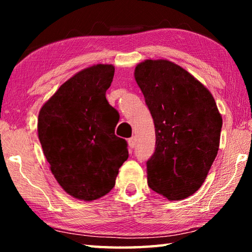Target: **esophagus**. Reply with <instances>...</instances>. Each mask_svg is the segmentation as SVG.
Masks as SVG:
<instances>
[{
  "instance_id": "34e87169",
  "label": "esophagus",
  "mask_w": 252,
  "mask_h": 252,
  "mask_svg": "<svg viewBox=\"0 0 252 252\" xmlns=\"http://www.w3.org/2000/svg\"><path fill=\"white\" fill-rule=\"evenodd\" d=\"M127 144H129L130 149H133L135 147V136H132V138L127 140Z\"/></svg>"
}]
</instances>
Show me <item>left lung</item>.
Instances as JSON below:
<instances>
[{
	"instance_id": "8db88e82",
	"label": "left lung",
	"mask_w": 252,
	"mask_h": 252,
	"mask_svg": "<svg viewBox=\"0 0 252 252\" xmlns=\"http://www.w3.org/2000/svg\"><path fill=\"white\" fill-rule=\"evenodd\" d=\"M156 127V151L147 161L148 185L170 201L192 195L219 150L222 118L210 91L168 60L135 66Z\"/></svg>"
}]
</instances>
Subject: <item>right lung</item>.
<instances>
[{
  "instance_id": "1",
  "label": "right lung",
  "mask_w": 252,
  "mask_h": 252,
  "mask_svg": "<svg viewBox=\"0 0 252 252\" xmlns=\"http://www.w3.org/2000/svg\"><path fill=\"white\" fill-rule=\"evenodd\" d=\"M114 66L87 67L63 83L40 110L37 133L50 169L72 197L92 201L109 193L127 157L119 120L105 92Z\"/></svg>"
}]
</instances>
